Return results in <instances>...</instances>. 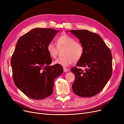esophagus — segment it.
<instances>
[{"instance_id":"esophagus-1","label":"esophagus","mask_w":124,"mask_h":124,"mask_svg":"<svg viewBox=\"0 0 124 124\" xmlns=\"http://www.w3.org/2000/svg\"><path fill=\"white\" fill-rule=\"evenodd\" d=\"M63 71H64V72H68V71H69V69H68V68H66V67H63Z\"/></svg>"}]
</instances>
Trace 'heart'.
Returning <instances> with one entry per match:
<instances>
[{
    "label": "heart",
    "instance_id": "b5f03b06",
    "mask_svg": "<svg viewBox=\"0 0 124 124\" xmlns=\"http://www.w3.org/2000/svg\"><path fill=\"white\" fill-rule=\"evenodd\" d=\"M56 43L57 46L52 42L48 43L46 49L50 57L54 59L58 54V47H65L62 53L63 56L56 60L55 63L56 64L68 66L74 61H79L83 56L84 48L82 44L78 41H75L73 37L66 33L58 37L56 39Z\"/></svg>",
    "mask_w": 124,
    "mask_h": 124
}]
</instances>
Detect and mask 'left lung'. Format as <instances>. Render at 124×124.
<instances>
[{
    "label": "left lung",
    "instance_id": "1",
    "mask_svg": "<svg viewBox=\"0 0 124 124\" xmlns=\"http://www.w3.org/2000/svg\"><path fill=\"white\" fill-rule=\"evenodd\" d=\"M79 39L84 53L77 66L86 68L84 71L73 67L70 71L75 80L73 92L83 97L94 96L103 88L111 77L112 56L111 51L101 37L87 30H71Z\"/></svg>",
    "mask_w": 124,
    "mask_h": 124
}]
</instances>
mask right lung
<instances>
[{
  "label": "right lung",
  "instance_id": "add662e5",
  "mask_svg": "<svg viewBox=\"0 0 124 124\" xmlns=\"http://www.w3.org/2000/svg\"><path fill=\"white\" fill-rule=\"evenodd\" d=\"M59 31L37 28L21 37L12 56L14 84L29 98L40 100L50 96L55 78L63 72L59 64L50 66L52 60L47 51Z\"/></svg>",
  "mask_w": 124,
  "mask_h": 124
}]
</instances>
